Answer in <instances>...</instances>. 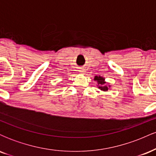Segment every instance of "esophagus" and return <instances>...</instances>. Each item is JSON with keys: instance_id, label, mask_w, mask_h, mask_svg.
<instances>
[{"instance_id": "obj_1", "label": "esophagus", "mask_w": 156, "mask_h": 156, "mask_svg": "<svg viewBox=\"0 0 156 156\" xmlns=\"http://www.w3.org/2000/svg\"><path fill=\"white\" fill-rule=\"evenodd\" d=\"M80 72H83V70H80Z\"/></svg>"}]
</instances>
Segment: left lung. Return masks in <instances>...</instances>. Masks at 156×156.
I'll return each mask as SVG.
<instances>
[{
	"mask_svg": "<svg viewBox=\"0 0 156 156\" xmlns=\"http://www.w3.org/2000/svg\"><path fill=\"white\" fill-rule=\"evenodd\" d=\"M94 80H97L98 82V86H99V88L103 91H107L108 89V87L107 86V84H105V82L104 81V78H102L101 76H95L94 77Z\"/></svg>",
	"mask_w": 156,
	"mask_h": 156,
	"instance_id": "obj_1",
	"label": "left lung"
}]
</instances>
